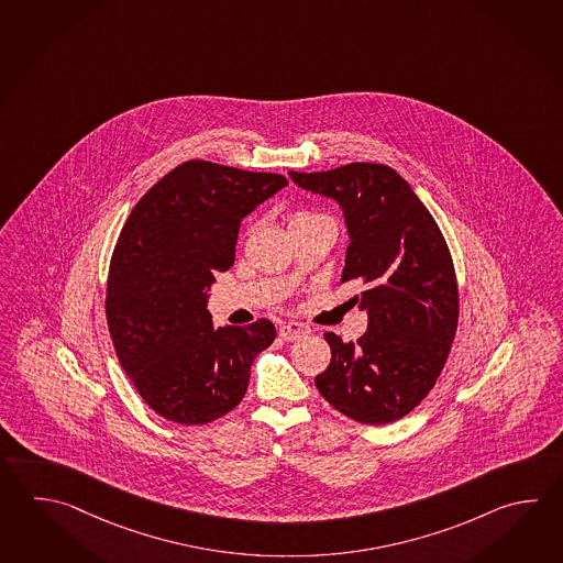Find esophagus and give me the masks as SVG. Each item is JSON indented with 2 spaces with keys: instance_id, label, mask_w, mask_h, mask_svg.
Segmentation results:
<instances>
[{
  "instance_id": "34e87169",
  "label": "esophagus",
  "mask_w": 563,
  "mask_h": 563,
  "mask_svg": "<svg viewBox=\"0 0 563 563\" xmlns=\"http://www.w3.org/2000/svg\"><path fill=\"white\" fill-rule=\"evenodd\" d=\"M309 333V327L302 324V322L285 321L278 327V334H280V339H285V341H297L300 336H305V334Z\"/></svg>"
}]
</instances>
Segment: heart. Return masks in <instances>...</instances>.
<instances>
[{
    "label": "heart",
    "mask_w": 563,
    "mask_h": 563,
    "mask_svg": "<svg viewBox=\"0 0 563 563\" xmlns=\"http://www.w3.org/2000/svg\"><path fill=\"white\" fill-rule=\"evenodd\" d=\"M312 217H314V214H307V212H299V214H295V217H292V220H290V222H297V220L312 219Z\"/></svg>",
    "instance_id": "b5f03b06"
}]
</instances>
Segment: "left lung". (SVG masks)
<instances>
[{"mask_svg":"<svg viewBox=\"0 0 563 563\" xmlns=\"http://www.w3.org/2000/svg\"><path fill=\"white\" fill-rule=\"evenodd\" d=\"M288 176L343 210L349 249L341 283H361L355 302L367 312L358 343L324 333L331 363L314 385L353 421L393 423L433 389L457 331V280L445 239L389 166L353 162Z\"/></svg>","mask_w":563,"mask_h":563,"instance_id":"left-lung-1","label":"left lung"}]
</instances>
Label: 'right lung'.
Instances as JSON below:
<instances>
[{
    "label": "right lung",
    "mask_w": 563,
    "mask_h": 563,
    "mask_svg": "<svg viewBox=\"0 0 563 563\" xmlns=\"http://www.w3.org/2000/svg\"><path fill=\"white\" fill-rule=\"evenodd\" d=\"M280 174L190 161L154 184L115 242L106 319L115 355L164 419L205 424L242 401L254 356L275 341L266 319L214 327L208 290L234 263L244 217L287 186Z\"/></svg>",
    "instance_id": "obj_1"
}]
</instances>
